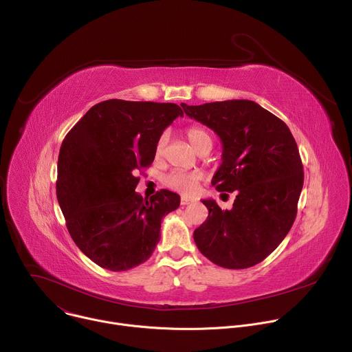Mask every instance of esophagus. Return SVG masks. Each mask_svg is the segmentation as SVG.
Listing matches in <instances>:
<instances>
[{"mask_svg":"<svg viewBox=\"0 0 352 352\" xmlns=\"http://www.w3.org/2000/svg\"><path fill=\"white\" fill-rule=\"evenodd\" d=\"M195 202V200L193 199H190V197H188V196H182L181 197V205H189V204H193Z\"/></svg>","mask_w":352,"mask_h":352,"instance_id":"obj_1","label":"esophagus"}]
</instances>
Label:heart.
<instances>
[{
  "mask_svg": "<svg viewBox=\"0 0 352 352\" xmlns=\"http://www.w3.org/2000/svg\"><path fill=\"white\" fill-rule=\"evenodd\" d=\"M186 138L190 143V146L199 153L200 150H204L206 147H212V138L210 135L199 126H190L186 129ZM167 143V135H162L157 140L156 144V155L160 156L164 150V146ZM200 177L199 173H190V171H182V170H174L164 175L163 184L179 193L185 195H192L197 190L199 184H200Z\"/></svg>",
  "mask_w": 352,
  "mask_h": 352,
  "instance_id": "1",
  "label": "heart"
}]
</instances>
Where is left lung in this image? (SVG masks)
Masks as SVG:
<instances>
[{
    "label": "left lung",
    "mask_w": 352,
    "mask_h": 352,
    "mask_svg": "<svg viewBox=\"0 0 352 352\" xmlns=\"http://www.w3.org/2000/svg\"><path fill=\"white\" fill-rule=\"evenodd\" d=\"M181 106L221 139V166L212 185L236 193L231 210H221L213 199L202 200L209 216L195 230V243L217 266L252 267L294 224L304 186L296 142L280 118L250 100Z\"/></svg>",
    "instance_id": "1"
}]
</instances>
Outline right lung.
Segmentation results:
<instances>
[{
  "mask_svg": "<svg viewBox=\"0 0 352 352\" xmlns=\"http://www.w3.org/2000/svg\"><path fill=\"white\" fill-rule=\"evenodd\" d=\"M184 116L173 103L106 100L67 133L58 156L57 199L67 228L100 267L125 272L152 256L162 219L178 209L179 195L135 192L138 171L156 156L163 131Z\"/></svg>",
  "mask_w": 352,
  "mask_h": 352,
  "instance_id": "1",
  "label": "right lung"
}]
</instances>
